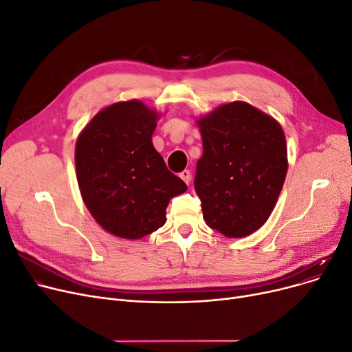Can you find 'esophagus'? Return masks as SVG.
I'll return each instance as SVG.
<instances>
[{"mask_svg": "<svg viewBox=\"0 0 352 352\" xmlns=\"http://www.w3.org/2000/svg\"><path fill=\"white\" fill-rule=\"evenodd\" d=\"M179 177L182 178L184 182L187 184V186L191 182V173H190V170H184V171L179 174Z\"/></svg>", "mask_w": 352, "mask_h": 352, "instance_id": "obj_1", "label": "esophagus"}]
</instances>
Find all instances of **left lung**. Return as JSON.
Here are the masks:
<instances>
[{"mask_svg": "<svg viewBox=\"0 0 352 352\" xmlns=\"http://www.w3.org/2000/svg\"><path fill=\"white\" fill-rule=\"evenodd\" d=\"M204 154L194 187L210 228L243 238L261 228L275 208L288 170L283 126L244 101L197 118Z\"/></svg>", "mask_w": 352, "mask_h": 352, "instance_id": "obj_1", "label": "left lung"}]
</instances>
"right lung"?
<instances>
[{
	"label": "right lung",
	"instance_id": "obj_1",
	"mask_svg": "<svg viewBox=\"0 0 352 352\" xmlns=\"http://www.w3.org/2000/svg\"><path fill=\"white\" fill-rule=\"evenodd\" d=\"M160 117L140 100L114 102L77 138L76 170L84 204L118 238L140 239L161 228L170 199L187 191L153 145Z\"/></svg>",
	"mask_w": 352,
	"mask_h": 352
}]
</instances>
